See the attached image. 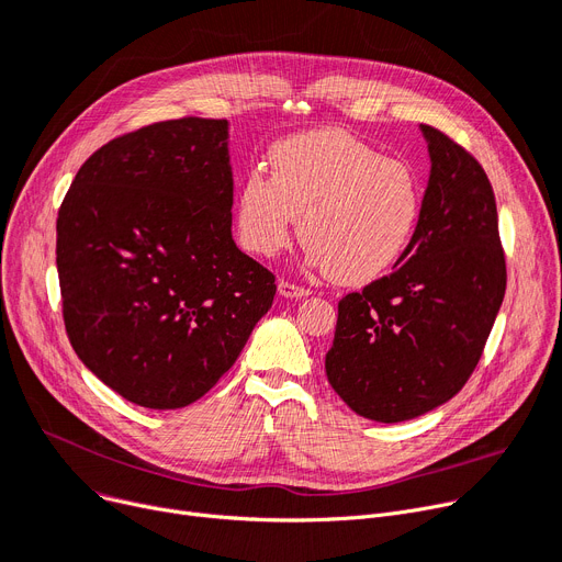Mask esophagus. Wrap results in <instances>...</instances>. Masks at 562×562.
<instances>
[{
	"mask_svg": "<svg viewBox=\"0 0 562 562\" xmlns=\"http://www.w3.org/2000/svg\"><path fill=\"white\" fill-rule=\"evenodd\" d=\"M278 291H280V296H284V299H305V296H310V289H305L301 284H293L289 280H280Z\"/></svg>",
	"mask_w": 562,
	"mask_h": 562,
	"instance_id": "1",
	"label": "esophagus"
}]
</instances>
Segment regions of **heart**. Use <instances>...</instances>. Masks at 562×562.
<instances>
[{
    "mask_svg": "<svg viewBox=\"0 0 562 562\" xmlns=\"http://www.w3.org/2000/svg\"><path fill=\"white\" fill-rule=\"evenodd\" d=\"M269 166L271 177L250 170L236 191V236L248 252L276 255L301 218L310 263L360 286L390 273L415 239L424 202L417 170L356 134L289 136L271 147Z\"/></svg>",
    "mask_w": 562,
    "mask_h": 562,
    "instance_id": "1",
    "label": "heart"
}]
</instances>
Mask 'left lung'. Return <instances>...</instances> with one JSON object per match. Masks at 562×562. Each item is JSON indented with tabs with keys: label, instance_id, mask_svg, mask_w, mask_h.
Instances as JSON below:
<instances>
[{
	"label": "left lung",
	"instance_id": "1",
	"mask_svg": "<svg viewBox=\"0 0 562 562\" xmlns=\"http://www.w3.org/2000/svg\"><path fill=\"white\" fill-rule=\"evenodd\" d=\"M430 180L407 252L339 301L326 373L364 419L396 424L453 398L474 373L506 293L492 184L460 143L430 125Z\"/></svg>",
	"mask_w": 562,
	"mask_h": 562
}]
</instances>
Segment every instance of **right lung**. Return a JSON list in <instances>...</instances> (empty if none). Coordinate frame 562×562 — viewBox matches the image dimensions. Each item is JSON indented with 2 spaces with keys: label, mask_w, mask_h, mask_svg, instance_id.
Masks as SVG:
<instances>
[{
  "label": "right lung",
  "mask_w": 562,
  "mask_h": 562,
  "mask_svg": "<svg viewBox=\"0 0 562 562\" xmlns=\"http://www.w3.org/2000/svg\"><path fill=\"white\" fill-rule=\"evenodd\" d=\"M227 136V121L193 115L117 136L58 210L68 339L140 407L204 396L273 305L276 276L232 239Z\"/></svg>",
  "instance_id": "1"
}]
</instances>
